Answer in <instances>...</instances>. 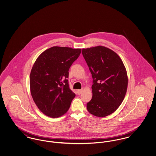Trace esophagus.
<instances>
[{
    "label": "esophagus",
    "mask_w": 156,
    "mask_h": 156,
    "mask_svg": "<svg viewBox=\"0 0 156 156\" xmlns=\"http://www.w3.org/2000/svg\"><path fill=\"white\" fill-rule=\"evenodd\" d=\"M82 90H83L82 89H78V90H76L77 94H78V95H80L82 92Z\"/></svg>",
    "instance_id": "34e87169"
}]
</instances>
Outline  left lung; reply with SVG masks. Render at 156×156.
<instances>
[{
  "label": "left lung",
  "instance_id": "1",
  "mask_svg": "<svg viewBox=\"0 0 156 156\" xmlns=\"http://www.w3.org/2000/svg\"><path fill=\"white\" fill-rule=\"evenodd\" d=\"M82 53L93 78L92 98L87 104V110L95 116H107L119 108L125 97L126 68L116 52L104 46L83 48Z\"/></svg>",
  "mask_w": 156,
  "mask_h": 156
}]
</instances>
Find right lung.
Here are the masks:
<instances>
[{"label": "right lung", "instance_id": "add662e5", "mask_svg": "<svg viewBox=\"0 0 156 156\" xmlns=\"http://www.w3.org/2000/svg\"><path fill=\"white\" fill-rule=\"evenodd\" d=\"M81 49L52 47L36 60L30 75V92L40 111L58 118L69 109L75 94L68 84V71Z\"/></svg>", "mask_w": 156, "mask_h": 156}]
</instances>
